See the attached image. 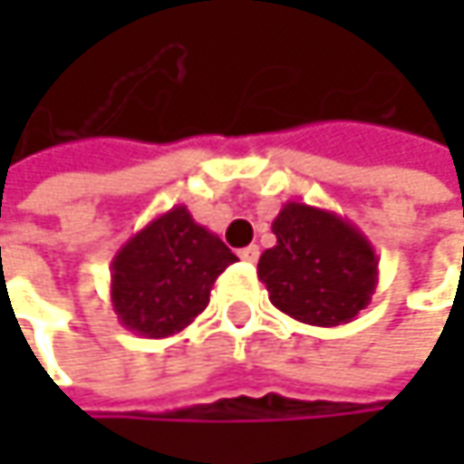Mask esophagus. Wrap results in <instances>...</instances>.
<instances>
[{
  "mask_svg": "<svg viewBox=\"0 0 464 464\" xmlns=\"http://www.w3.org/2000/svg\"><path fill=\"white\" fill-rule=\"evenodd\" d=\"M238 257H241L244 263H255V260L260 257V246H257V244H249V246L238 249Z\"/></svg>",
  "mask_w": 464,
  "mask_h": 464,
  "instance_id": "obj_1",
  "label": "esophagus"
}]
</instances>
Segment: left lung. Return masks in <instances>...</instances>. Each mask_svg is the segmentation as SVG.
<instances>
[{"mask_svg": "<svg viewBox=\"0 0 464 464\" xmlns=\"http://www.w3.org/2000/svg\"><path fill=\"white\" fill-rule=\"evenodd\" d=\"M276 244L260 255L257 276L268 301L298 323H352L376 293L379 257L346 218L287 201L271 223Z\"/></svg>", "mask_w": 464, "mask_h": 464, "instance_id": "obj_1", "label": "left lung"}]
</instances>
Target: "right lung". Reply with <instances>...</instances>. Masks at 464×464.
Listing matches in <instances>:
<instances>
[{
  "instance_id": "1",
  "label": "right lung",
  "mask_w": 464,
  "mask_h": 464,
  "mask_svg": "<svg viewBox=\"0 0 464 464\" xmlns=\"http://www.w3.org/2000/svg\"><path fill=\"white\" fill-rule=\"evenodd\" d=\"M238 257L188 207L150 220L112 257L110 301L118 323L144 338L185 330L209 304L218 276Z\"/></svg>"
}]
</instances>
